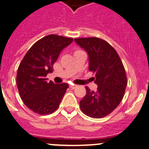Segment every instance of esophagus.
I'll return each mask as SVG.
<instances>
[{
	"label": "esophagus",
	"instance_id": "esophagus-1",
	"mask_svg": "<svg viewBox=\"0 0 149 149\" xmlns=\"http://www.w3.org/2000/svg\"><path fill=\"white\" fill-rule=\"evenodd\" d=\"M77 87V85H74V84H71L70 85V88H72V89H74V88H76Z\"/></svg>",
	"mask_w": 149,
	"mask_h": 149
}]
</instances>
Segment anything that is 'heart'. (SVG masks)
Instances as JSON below:
<instances>
[{"instance_id": "b5f03b06", "label": "heart", "mask_w": 149, "mask_h": 149, "mask_svg": "<svg viewBox=\"0 0 149 149\" xmlns=\"http://www.w3.org/2000/svg\"><path fill=\"white\" fill-rule=\"evenodd\" d=\"M80 51H82L79 49H76L74 51V54H77V53H78V52H80Z\"/></svg>"}]
</instances>
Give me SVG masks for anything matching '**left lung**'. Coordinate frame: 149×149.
Here are the masks:
<instances>
[{
	"mask_svg": "<svg viewBox=\"0 0 149 149\" xmlns=\"http://www.w3.org/2000/svg\"><path fill=\"white\" fill-rule=\"evenodd\" d=\"M88 54V70L98 85L96 92L86 86V94L79 102L82 113L92 118H102L114 111L122 101L127 85L123 64L116 50L96 37L75 38Z\"/></svg>",
	"mask_w": 149,
	"mask_h": 149,
	"instance_id": "8db88e82",
	"label": "left lung"
}]
</instances>
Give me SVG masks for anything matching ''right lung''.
<instances>
[{
    "label": "right lung",
    "mask_w": 149,
    "mask_h": 149,
    "mask_svg": "<svg viewBox=\"0 0 149 149\" xmlns=\"http://www.w3.org/2000/svg\"><path fill=\"white\" fill-rule=\"evenodd\" d=\"M72 40L53 34L45 36L30 47L19 63L17 74L19 93L26 107L36 113H54L69 88L67 83L47 82L46 77L53 72L61 51Z\"/></svg>",
    "instance_id": "1"
}]
</instances>
